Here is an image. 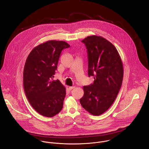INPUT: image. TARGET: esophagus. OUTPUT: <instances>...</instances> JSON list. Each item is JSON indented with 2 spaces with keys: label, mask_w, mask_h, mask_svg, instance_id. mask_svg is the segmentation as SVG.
Instances as JSON below:
<instances>
[{
  "label": "esophagus",
  "mask_w": 149,
  "mask_h": 149,
  "mask_svg": "<svg viewBox=\"0 0 149 149\" xmlns=\"http://www.w3.org/2000/svg\"><path fill=\"white\" fill-rule=\"evenodd\" d=\"M75 88V86H69V90H72V89H73V88Z\"/></svg>",
  "instance_id": "1"
}]
</instances>
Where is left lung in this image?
Returning a JSON list of instances; mask_svg holds the SVG:
<instances>
[{
    "instance_id": "obj_1",
    "label": "left lung",
    "mask_w": 149,
    "mask_h": 149,
    "mask_svg": "<svg viewBox=\"0 0 149 149\" xmlns=\"http://www.w3.org/2000/svg\"><path fill=\"white\" fill-rule=\"evenodd\" d=\"M86 47L88 76L93 83L84 86L81 105L91 114L104 113L114 102L123 78V66L114 45L101 36H88L81 41Z\"/></svg>"
}]
</instances>
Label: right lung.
<instances>
[{
  "mask_svg": "<svg viewBox=\"0 0 149 149\" xmlns=\"http://www.w3.org/2000/svg\"><path fill=\"white\" fill-rule=\"evenodd\" d=\"M70 45L63 41L50 40L40 44L29 54L23 70V87L33 108L46 117H53L63 107L66 88L53 80L63 49Z\"/></svg>",
  "mask_w": 149,
  "mask_h": 149,
  "instance_id": "obj_1",
  "label": "right lung"
}]
</instances>
